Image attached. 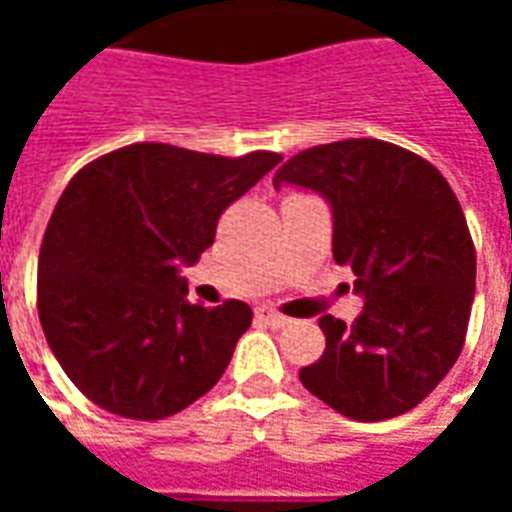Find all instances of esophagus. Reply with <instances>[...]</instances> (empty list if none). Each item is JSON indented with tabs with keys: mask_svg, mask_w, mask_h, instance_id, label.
Segmentation results:
<instances>
[{
	"mask_svg": "<svg viewBox=\"0 0 512 512\" xmlns=\"http://www.w3.org/2000/svg\"><path fill=\"white\" fill-rule=\"evenodd\" d=\"M257 318L263 323H268V326H285V323H288L285 315H279L277 310H268V307H260V310H257Z\"/></svg>",
	"mask_w": 512,
	"mask_h": 512,
	"instance_id": "obj_1",
	"label": "esophagus"
}]
</instances>
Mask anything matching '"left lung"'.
Returning <instances> with one entry per match:
<instances>
[{
    "mask_svg": "<svg viewBox=\"0 0 512 512\" xmlns=\"http://www.w3.org/2000/svg\"><path fill=\"white\" fill-rule=\"evenodd\" d=\"M321 194L332 255L365 307L351 326L323 315L326 351L301 384L359 422L406 414L461 356L474 301V244L450 183L381 139H343L293 156L274 189Z\"/></svg>",
    "mask_w": 512,
    "mask_h": 512,
    "instance_id": "left-lung-1",
    "label": "left lung"
}]
</instances>
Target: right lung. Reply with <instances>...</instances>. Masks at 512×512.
Segmentation results:
<instances>
[{
	"mask_svg": "<svg viewBox=\"0 0 512 512\" xmlns=\"http://www.w3.org/2000/svg\"><path fill=\"white\" fill-rule=\"evenodd\" d=\"M282 161L139 142L95 158L62 191L38 260V315L65 376L95 406L164 419L211 392L252 323L244 301L191 304L180 268L213 244L224 208Z\"/></svg>",
	"mask_w": 512,
	"mask_h": 512,
	"instance_id": "1",
	"label": "right lung"
}]
</instances>
